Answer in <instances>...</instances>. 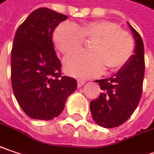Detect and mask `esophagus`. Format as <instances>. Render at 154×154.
<instances>
[{
  "instance_id": "1",
  "label": "esophagus",
  "mask_w": 154,
  "mask_h": 154,
  "mask_svg": "<svg viewBox=\"0 0 154 154\" xmlns=\"http://www.w3.org/2000/svg\"><path fill=\"white\" fill-rule=\"evenodd\" d=\"M77 84H78V87L81 88V87H82V86L85 84V81H81V80H78V81H77Z\"/></svg>"
}]
</instances>
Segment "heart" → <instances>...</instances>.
Instances as JSON below:
<instances>
[{
	"label": "heart",
	"mask_w": 154,
	"mask_h": 154,
	"mask_svg": "<svg viewBox=\"0 0 154 154\" xmlns=\"http://www.w3.org/2000/svg\"><path fill=\"white\" fill-rule=\"evenodd\" d=\"M86 39H93L91 51H81L64 60L65 71L79 78H92L102 73L105 66L116 70L127 64L134 52V41L127 32L110 20H92L77 27L69 22L59 25L54 42L63 54L79 50Z\"/></svg>",
	"instance_id": "1"
}]
</instances>
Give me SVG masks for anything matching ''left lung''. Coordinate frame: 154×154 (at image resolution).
<instances>
[{
  "mask_svg": "<svg viewBox=\"0 0 154 154\" xmlns=\"http://www.w3.org/2000/svg\"><path fill=\"white\" fill-rule=\"evenodd\" d=\"M135 40L134 54L113 76L98 80L100 93L90 102L94 120L106 128L119 127L135 111L142 94L145 74L144 44L140 34L130 24Z\"/></svg>",
  "mask_w": 154,
  "mask_h": 154,
  "instance_id": "8db88e82",
  "label": "left lung"
}]
</instances>
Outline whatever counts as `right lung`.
I'll list each match as a JSON object with an SVG mask.
<instances>
[{"label": "right lung", "mask_w": 154, "mask_h": 154, "mask_svg": "<svg viewBox=\"0 0 154 154\" xmlns=\"http://www.w3.org/2000/svg\"><path fill=\"white\" fill-rule=\"evenodd\" d=\"M67 19L65 14L41 8L18 27L11 51V83L20 106L30 118L58 117L76 80L61 75V63L54 48L53 33Z\"/></svg>", "instance_id": "right-lung-1"}]
</instances>
